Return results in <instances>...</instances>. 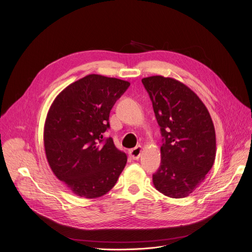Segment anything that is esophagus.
I'll return each instance as SVG.
<instances>
[{"label": "esophagus", "mask_w": 252, "mask_h": 252, "mask_svg": "<svg viewBox=\"0 0 252 252\" xmlns=\"http://www.w3.org/2000/svg\"><path fill=\"white\" fill-rule=\"evenodd\" d=\"M141 153H142V147L138 146V147H135V148L129 150L128 155L132 159H139L140 157H141Z\"/></svg>", "instance_id": "34e87169"}]
</instances>
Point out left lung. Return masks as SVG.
<instances>
[{
    "mask_svg": "<svg viewBox=\"0 0 252 252\" xmlns=\"http://www.w3.org/2000/svg\"><path fill=\"white\" fill-rule=\"evenodd\" d=\"M142 82L161 129V165L153 175L156 189L185 198L204 181L215 161V128L208 109L188 86L161 75Z\"/></svg>",
    "mask_w": 252,
    "mask_h": 252,
    "instance_id": "1",
    "label": "left lung"
}]
</instances>
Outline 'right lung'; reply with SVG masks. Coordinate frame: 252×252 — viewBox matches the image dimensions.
Instances as JSON below:
<instances>
[{
  "mask_svg": "<svg viewBox=\"0 0 252 252\" xmlns=\"http://www.w3.org/2000/svg\"><path fill=\"white\" fill-rule=\"evenodd\" d=\"M129 82L89 74L57 95L45 122L44 147L54 175L74 194L88 199L106 194L126 164L111 138L109 113Z\"/></svg>",
  "mask_w": 252,
  "mask_h": 252,
  "instance_id": "1",
  "label": "right lung"
}]
</instances>
